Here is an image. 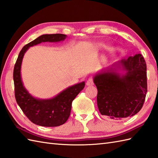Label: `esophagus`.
I'll list each match as a JSON object with an SVG mask.
<instances>
[{
  "label": "esophagus",
  "mask_w": 158,
  "mask_h": 158,
  "mask_svg": "<svg viewBox=\"0 0 158 158\" xmlns=\"http://www.w3.org/2000/svg\"><path fill=\"white\" fill-rule=\"evenodd\" d=\"M86 85H94V81L92 77H89V78L88 79V81L86 82Z\"/></svg>",
  "instance_id": "esophagus-1"
}]
</instances>
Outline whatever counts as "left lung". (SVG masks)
<instances>
[{
	"instance_id": "8db88e82",
	"label": "left lung",
	"mask_w": 158,
	"mask_h": 158,
	"mask_svg": "<svg viewBox=\"0 0 158 158\" xmlns=\"http://www.w3.org/2000/svg\"><path fill=\"white\" fill-rule=\"evenodd\" d=\"M94 83L101 115L110 119L132 117L142 109L147 92L145 60L140 53L122 60L96 73Z\"/></svg>"
}]
</instances>
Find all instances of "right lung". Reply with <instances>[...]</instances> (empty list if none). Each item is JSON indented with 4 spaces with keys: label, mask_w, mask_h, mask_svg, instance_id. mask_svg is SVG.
Instances as JSON below:
<instances>
[{
    "label": "right lung",
    "mask_w": 158,
    "mask_h": 158,
    "mask_svg": "<svg viewBox=\"0 0 158 158\" xmlns=\"http://www.w3.org/2000/svg\"><path fill=\"white\" fill-rule=\"evenodd\" d=\"M66 38V35H43L26 45L20 51L13 70L15 96L17 103L26 116L36 125L56 127L64 123L70 116L72 102L84 88L85 82L69 87L50 99H39L31 95L23 86L21 77V66L26 52L29 48L42 42H60Z\"/></svg>",
    "instance_id": "add662e5"
}]
</instances>
